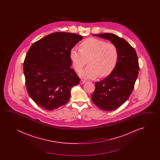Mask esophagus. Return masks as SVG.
<instances>
[{"instance_id":"esophagus-1","label":"esophagus","mask_w":160,"mask_h":160,"mask_svg":"<svg viewBox=\"0 0 160 160\" xmlns=\"http://www.w3.org/2000/svg\"><path fill=\"white\" fill-rule=\"evenodd\" d=\"M85 83H86V81H84V80H83V79H81V80L80 81V83H81V84H84Z\"/></svg>"}]
</instances>
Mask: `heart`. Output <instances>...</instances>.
<instances>
[{"mask_svg": "<svg viewBox=\"0 0 160 160\" xmlns=\"http://www.w3.org/2000/svg\"><path fill=\"white\" fill-rule=\"evenodd\" d=\"M80 46L81 49L72 48L70 56L77 72L81 70L88 59L89 65L79 72L81 77L94 79L98 75L105 77L112 72L118 57V50L114 44L90 38L83 41Z\"/></svg>", "mask_w": 160, "mask_h": 160, "instance_id": "b5f03b06", "label": "heart"}]
</instances>
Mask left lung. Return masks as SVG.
<instances>
[{"mask_svg":"<svg viewBox=\"0 0 160 160\" xmlns=\"http://www.w3.org/2000/svg\"><path fill=\"white\" fill-rule=\"evenodd\" d=\"M108 39L116 46L118 57L112 72L101 81L95 82L92 102L99 109L112 111L129 98L138 77L139 63L136 50L124 39L111 33L93 34Z\"/></svg>","mask_w":160,"mask_h":160,"instance_id":"1","label":"left lung"}]
</instances>
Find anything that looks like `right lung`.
I'll use <instances>...</instances> for the list:
<instances>
[{
    "mask_svg": "<svg viewBox=\"0 0 160 160\" xmlns=\"http://www.w3.org/2000/svg\"><path fill=\"white\" fill-rule=\"evenodd\" d=\"M83 39L76 34L57 32L34 42L27 52L23 72L27 92L38 106L53 110L65 105L79 78L72 69L70 52Z\"/></svg>",
    "mask_w": 160,
    "mask_h": 160,
    "instance_id": "1",
    "label": "right lung"
}]
</instances>
